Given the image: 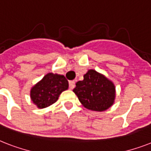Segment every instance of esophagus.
Returning a JSON list of instances; mask_svg holds the SVG:
<instances>
[{
    "label": "esophagus",
    "mask_w": 151,
    "mask_h": 151,
    "mask_svg": "<svg viewBox=\"0 0 151 151\" xmlns=\"http://www.w3.org/2000/svg\"><path fill=\"white\" fill-rule=\"evenodd\" d=\"M69 87L70 89H73V88L75 87V81H69Z\"/></svg>",
    "instance_id": "obj_1"
}]
</instances>
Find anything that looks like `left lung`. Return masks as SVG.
Listing matches in <instances>:
<instances>
[{"instance_id": "left-lung-1", "label": "left lung", "mask_w": 151, "mask_h": 151, "mask_svg": "<svg viewBox=\"0 0 151 151\" xmlns=\"http://www.w3.org/2000/svg\"><path fill=\"white\" fill-rule=\"evenodd\" d=\"M73 92L84 107L92 111H105L114 103L115 85L112 81L95 70H88L84 80L76 83Z\"/></svg>"}]
</instances>
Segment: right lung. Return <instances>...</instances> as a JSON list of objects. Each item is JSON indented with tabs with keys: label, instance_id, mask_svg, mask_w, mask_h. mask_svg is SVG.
<instances>
[{
	"label": "right lung",
	"instance_id": "add662e5",
	"mask_svg": "<svg viewBox=\"0 0 151 151\" xmlns=\"http://www.w3.org/2000/svg\"><path fill=\"white\" fill-rule=\"evenodd\" d=\"M68 87V81L63 75L48 73L31 88L30 99L37 108H46L55 103Z\"/></svg>",
	"mask_w": 151,
	"mask_h": 151
}]
</instances>
